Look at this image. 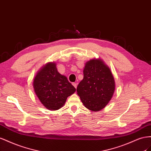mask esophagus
<instances>
[{
  "label": "esophagus",
  "instance_id": "34e87169",
  "mask_svg": "<svg viewBox=\"0 0 151 151\" xmlns=\"http://www.w3.org/2000/svg\"><path fill=\"white\" fill-rule=\"evenodd\" d=\"M73 86H74L75 88L77 87V83H73Z\"/></svg>",
  "mask_w": 151,
  "mask_h": 151
}]
</instances>
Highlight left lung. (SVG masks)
Masks as SVG:
<instances>
[{
	"mask_svg": "<svg viewBox=\"0 0 151 151\" xmlns=\"http://www.w3.org/2000/svg\"><path fill=\"white\" fill-rule=\"evenodd\" d=\"M114 89L113 76L102 61L93 59L86 63L83 79L76 91L87 109L98 111L104 108L113 97Z\"/></svg>",
	"mask_w": 151,
	"mask_h": 151,
	"instance_id": "obj_1",
	"label": "left lung"
}]
</instances>
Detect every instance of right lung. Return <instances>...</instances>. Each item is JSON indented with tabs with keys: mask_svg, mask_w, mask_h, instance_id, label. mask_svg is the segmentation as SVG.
<instances>
[{
	"mask_svg": "<svg viewBox=\"0 0 151 151\" xmlns=\"http://www.w3.org/2000/svg\"><path fill=\"white\" fill-rule=\"evenodd\" d=\"M33 87L38 98L47 109L58 110L76 91L65 76L58 71L55 63H49L37 73Z\"/></svg>",
	"mask_w": 151,
	"mask_h": 151,
	"instance_id": "obj_1",
	"label": "right lung"
}]
</instances>
